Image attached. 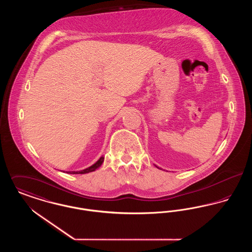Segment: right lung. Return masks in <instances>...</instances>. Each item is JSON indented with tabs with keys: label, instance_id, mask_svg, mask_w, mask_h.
<instances>
[{
	"label": "right lung",
	"instance_id": "add662e5",
	"mask_svg": "<svg viewBox=\"0 0 252 252\" xmlns=\"http://www.w3.org/2000/svg\"><path fill=\"white\" fill-rule=\"evenodd\" d=\"M103 161H104V157H101L94 165H92L89 168H86L82 171H76V172L72 171V172H66V173H68V174H87V173H90V172H94V171H95L97 168H99L102 165Z\"/></svg>",
	"mask_w": 252,
	"mask_h": 252
}]
</instances>
